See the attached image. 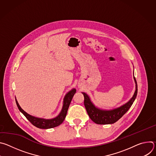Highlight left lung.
<instances>
[{
	"mask_svg": "<svg viewBox=\"0 0 156 156\" xmlns=\"http://www.w3.org/2000/svg\"><path fill=\"white\" fill-rule=\"evenodd\" d=\"M134 75V74H133ZM135 83V91L132 98L123 105L110 110L102 109L96 107L91 101L90 96L82 92L84 96V104L87 113L94 123L99 125L112 124L118 121L126 112L134 102L138 93V86L135 76H133Z\"/></svg>",
	"mask_w": 156,
	"mask_h": 156,
	"instance_id": "left-lung-1",
	"label": "left lung"
}]
</instances>
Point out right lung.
<instances>
[{"label":"right lung","instance_id":"right-lung-1","mask_svg":"<svg viewBox=\"0 0 156 156\" xmlns=\"http://www.w3.org/2000/svg\"><path fill=\"white\" fill-rule=\"evenodd\" d=\"M76 89L73 88L72 90L69 91L66 93L63 98V106L62 108V110L59 114L55 117V118L51 119H42V118H39L36 117L34 116H32L28 113H27L25 111H24L21 107L20 106L16 98V105L19 109L20 112L23 114L26 118L36 127L41 128V129H48V128H52L54 127H56L58 125H60L63 120H65L66 114H67V111L69 107V105L70 104V102L72 100V98L74 96V94L76 93Z\"/></svg>","mask_w":156,"mask_h":156}]
</instances>
